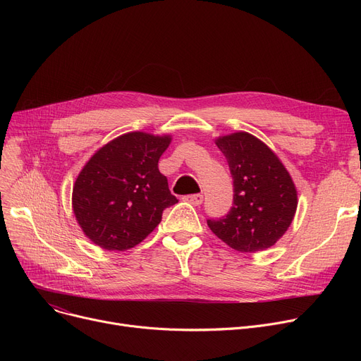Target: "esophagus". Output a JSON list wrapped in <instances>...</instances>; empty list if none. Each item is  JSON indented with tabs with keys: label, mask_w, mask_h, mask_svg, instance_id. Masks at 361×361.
Returning <instances> with one entry per match:
<instances>
[{
	"label": "esophagus",
	"mask_w": 361,
	"mask_h": 361,
	"mask_svg": "<svg viewBox=\"0 0 361 361\" xmlns=\"http://www.w3.org/2000/svg\"><path fill=\"white\" fill-rule=\"evenodd\" d=\"M183 199L188 203H192L193 206H200L203 203V196L202 195H188V196H184Z\"/></svg>",
	"instance_id": "1"
}]
</instances>
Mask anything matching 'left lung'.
Here are the masks:
<instances>
[{
    "label": "left lung",
    "mask_w": 361,
    "mask_h": 361,
    "mask_svg": "<svg viewBox=\"0 0 361 361\" xmlns=\"http://www.w3.org/2000/svg\"><path fill=\"white\" fill-rule=\"evenodd\" d=\"M228 162L234 200L230 212L207 219L211 231L241 253L267 250L286 234L297 209V190L287 168L250 133L215 140Z\"/></svg>",
    "instance_id": "obj_1"
}]
</instances>
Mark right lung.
Masks as SVG:
<instances>
[{"label":"right lung","mask_w":361,"mask_h":361,"mask_svg":"<svg viewBox=\"0 0 361 361\" xmlns=\"http://www.w3.org/2000/svg\"><path fill=\"white\" fill-rule=\"evenodd\" d=\"M171 136L131 131L102 146L73 185V212L85 235L105 250L124 252L142 243L162 219L171 195L158 161Z\"/></svg>","instance_id":"1"}]
</instances>
